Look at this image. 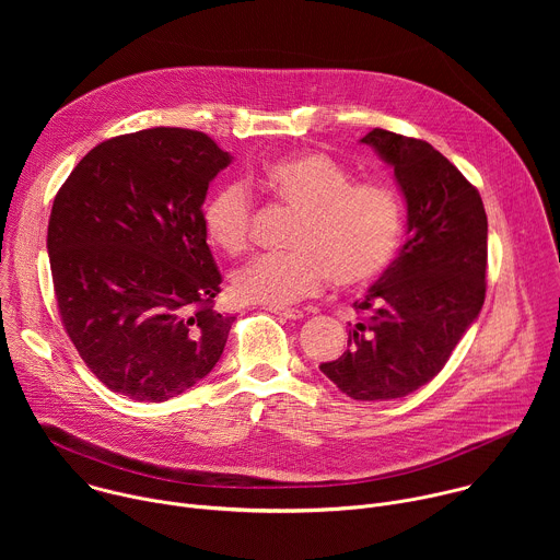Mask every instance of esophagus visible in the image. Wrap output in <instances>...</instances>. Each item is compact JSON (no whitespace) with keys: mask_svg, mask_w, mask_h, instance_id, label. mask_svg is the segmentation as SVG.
<instances>
[{"mask_svg":"<svg viewBox=\"0 0 560 560\" xmlns=\"http://www.w3.org/2000/svg\"><path fill=\"white\" fill-rule=\"evenodd\" d=\"M268 310L279 314L281 318H288V322H299V318H303V310L299 307H268Z\"/></svg>","mask_w":560,"mask_h":560,"instance_id":"1","label":"esophagus"}]
</instances>
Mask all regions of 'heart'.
<instances>
[{"mask_svg":"<svg viewBox=\"0 0 560 560\" xmlns=\"http://www.w3.org/2000/svg\"><path fill=\"white\" fill-rule=\"evenodd\" d=\"M257 182L301 212L288 255H261L232 275L234 294L270 307L322 292L326 281L357 288L374 281L401 238V206L378 182H354L326 152H296L268 164ZM255 201L248 184H219L203 206L210 242L228 255L244 253L253 236Z\"/></svg>","mask_w":560,"mask_h":560,"instance_id":"obj_1","label":"heart"}]
</instances>
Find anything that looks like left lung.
I'll return each instance as SVG.
<instances>
[{
	"label": "left lung",
	"instance_id": "8db88e82",
	"mask_svg": "<svg viewBox=\"0 0 560 560\" xmlns=\"http://www.w3.org/2000/svg\"><path fill=\"white\" fill-rule=\"evenodd\" d=\"M374 148L404 192L408 242L363 301L348 350L322 372L354 401H389L430 383L486 301L488 214L478 190L428 141L383 128Z\"/></svg>",
	"mask_w": 560,
	"mask_h": 560
}]
</instances>
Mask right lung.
Returning a JSON list of instances; mask_svg holds the SVG:
<instances>
[{
	"instance_id": "add662e5",
	"label": "right lung",
	"mask_w": 560,
	"mask_h": 560,
	"mask_svg": "<svg viewBox=\"0 0 560 560\" xmlns=\"http://www.w3.org/2000/svg\"><path fill=\"white\" fill-rule=\"evenodd\" d=\"M232 162L208 135L148 128L95 145L59 188L48 259L61 324L91 372L132 401L159 404L221 359L232 314L203 201Z\"/></svg>"
}]
</instances>
